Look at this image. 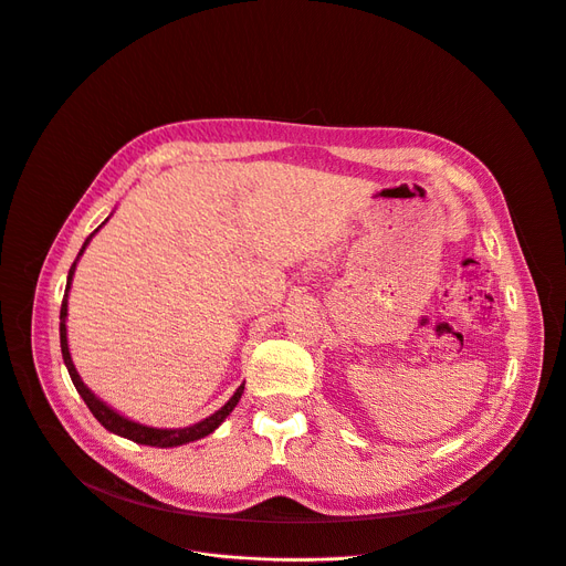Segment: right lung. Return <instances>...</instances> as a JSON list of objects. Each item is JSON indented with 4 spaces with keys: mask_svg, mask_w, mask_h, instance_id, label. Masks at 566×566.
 Wrapping results in <instances>:
<instances>
[{
    "mask_svg": "<svg viewBox=\"0 0 566 566\" xmlns=\"http://www.w3.org/2000/svg\"><path fill=\"white\" fill-rule=\"evenodd\" d=\"M107 221H109V217L103 221V226H105ZM103 226H97V228L91 232V235L86 238V242L82 244V249H80V253H77V258H75V262H73V268H71V272H69V281H65V294H63L61 315H59V319H61V322H59V338H61V354H63L65 368H69V375H71V379H73L77 392L82 395V400L86 402V407L91 409V413L95 416V420H97L99 424H103L107 431H112V434H118V437L135 441V443H139V446H153V448H178V446H185V443H191V441H198V439H206L208 434H212V431L232 413V409L238 407L240 397H242V392H244V384H242L235 392H232L230 400H228L219 411H214L212 416H208V418H203V420H198V422H193V424H189V427L164 429V427L142 424V422H137V420H129V418L120 416V413H118L116 409H112L107 402L99 400V397L82 381V377H80V373H77V368H75V363H73V358H71V349H69V328H65V319H69V292H71V285H73L77 260H80L82 253L86 251V247H88V242L93 240L95 232H97L99 228H103Z\"/></svg>",
    "mask_w": 566,
    "mask_h": 566,
    "instance_id": "right-lung-1",
    "label": "right lung"
}]
</instances>
